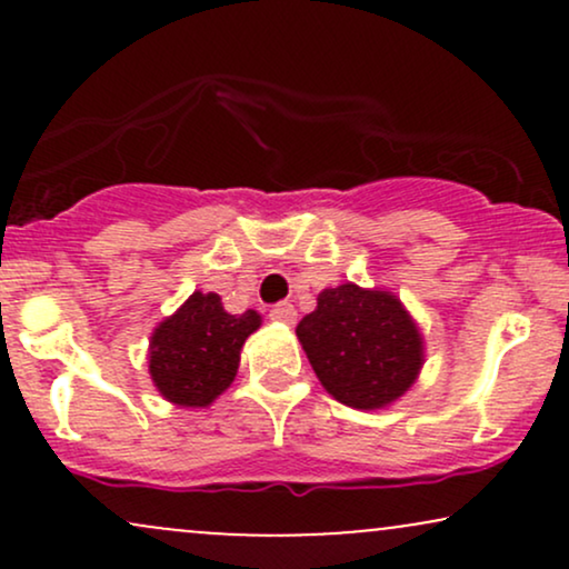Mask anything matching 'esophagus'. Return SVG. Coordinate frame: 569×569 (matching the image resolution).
<instances>
[{
  "mask_svg": "<svg viewBox=\"0 0 569 569\" xmlns=\"http://www.w3.org/2000/svg\"><path fill=\"white\" fill-rule=\"evenodd\" d=\"M270 318H272V321L286 323V326L297 323V307H293L291 302H280L270 310Z\"/></svg>",
  "mask_w": 569,
  "mask_h": 569,
  "instance_id": "34e87169",
  "label": "esophagus"
}]
</instances>
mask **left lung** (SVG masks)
<instances>
[{"instance_id": "obj_1", "label": "left lung", "mask_w": 569, "mask_h": 569, "mask_svg": "<svg viewBox=\"0 0 569 569\" xmlns=\"http://www.w3.org/2000/svg\"><path fill=\"white\" fill-rule=\"evenodd\" d=\"M297 337L326 393L361 411L396 403L426 363V339L401 299L350 280L318 293Z\"/></svg>"}]
</instances>
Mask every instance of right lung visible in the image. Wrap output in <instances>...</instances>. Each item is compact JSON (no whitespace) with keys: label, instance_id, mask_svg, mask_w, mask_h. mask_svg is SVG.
Wrapping results in <instances>:
<instances>
[{"label":"right lung","instance_id":"right-lung-1","mask_svg":"<svg viewBox=\"0 0 569 569\" xmlns=\"http://www.w3.org/2000/svg\"><path fill=\"white\" fill-rule=\"evenodd\" d=\"M262 326L257 310H224L219 293L194 291L149 337V377L181 409L211 407L230 388L246 339Z\"/></svg>","mask_w":569,"mask_h":569}]
</instances>
